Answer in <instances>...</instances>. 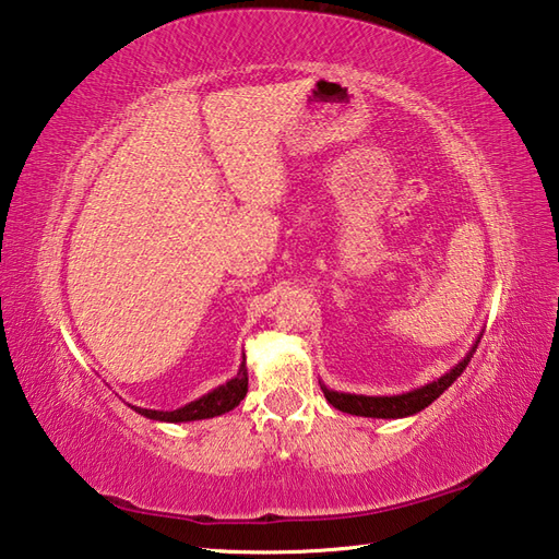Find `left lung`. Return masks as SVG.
<instances>
[{"mask_svg":"<svg viewBox=\"0 0 559 559\" xmlns=\"http://www.w3.org/2000/svg\"><path fill=\"white\" fill-rule=\"evenodd\" d=\"M476 346L471 349V354L464 358V361H459L450 373H444L442 378H438L436 382L426 384V388H418L414 392H406V394H396V396H364V394H342V392H332L322 388L325 392V400L334 406L340 408L344 414H354V416H368V418H402V416H412L418 414L420 408H426L428 404H432L438 400V396L450 388V384L464 373L466 366L471 358L476 354Z\"/></svg>","mask_w":559,"mask_h":559,"instance_id":"8db88e82","label":"left lung"}]
</instances>
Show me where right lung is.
<instances>
[{
  "label": "right lung",
  "mask_w": 559,
  "mask_h": 559,
  "mask_svg": "<svg viewBox=\"0 0 559 559\" xmlns=\"http://www.w3.org/2000/svg\"><path fill=\"white\" fill-rule=\"evenodd\" d=\"M246 392H248V376H246V366H241L237 378H231L227 384H222V388L207 392L205 396H201V400L177 408V412H155V408H135V406L133 408L145 418L179 424V420H201V418L227 414L243 400Z\"/></svg>",
  "instance_id": "right-lung-1"
}]
</instances>
